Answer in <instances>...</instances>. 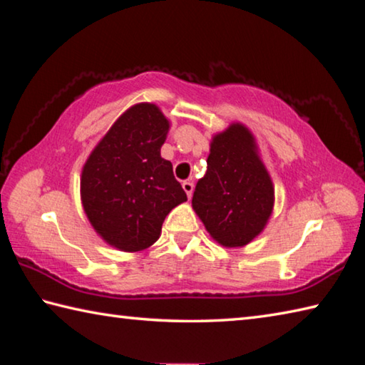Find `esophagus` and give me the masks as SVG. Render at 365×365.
<instances>
[{"label":"esophagus","mask_w":365,"mask_h":365,"mask_svg":"<svg viewBox=\"0 0 365 365\" xmlns=\"http://www.w3.org/2000/svg\"><path fill=\"white\" fill-rule=\"evenodd\" d=\"M182 187H183V190H185V193H187V196H188V197H191V195H193V188H195L193 182L185 180V182L182 183Z\"/></svg>","instance_id":"obj_1"}]
</instances>
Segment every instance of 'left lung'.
<instances>
[{"mask_svg": "<svg viewBox=\"0 0 365 365\" xmlns=\"http://www.w3.org/2000/svg\"><path fill=\"white\" fill-rule=\"evenodd\" d=\"M191 204L225 247L246 246L267 227L274 188L246 125L233 123L212 138L207 172L196 183Z\"/></svg>", "mask_w": 365, "mask_h": 365, "instance_id": "obj_1", "label": "left lung"}]
</instances>
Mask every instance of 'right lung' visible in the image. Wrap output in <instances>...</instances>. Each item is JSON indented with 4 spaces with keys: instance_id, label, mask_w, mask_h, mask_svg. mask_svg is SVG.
<instances>
[{
    "instance_id": "right-lung-1",
    "label": "right lung",
    "mask_w": 365,
    "mask_h": 365,
    "mask_svg": "<svg viewBox=\"0 0 365 365\" xmlns=\"http://www.w3.org/2000/svg\"><path fill=\"white\" fill-rule=\"evenodd\" d=\"M169 121L155 103H137L92 150L81 174L86 215L105 242L123 252L150 247L165 215L187 201L172 163L161 158Z\"/></svg>"
}]
</instances>
